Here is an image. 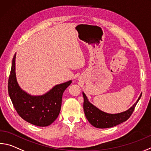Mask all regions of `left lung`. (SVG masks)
Instances as JSON below:
<instances>
[{"label":"left lung","mask_w":151,"mask_h":151,"mask_svg":"<svg viewBox=\"0 0 151 151\" xmlns=\"http://www.w3.org/2000/svg\"><path fill=\"white\" fill-rule=\"evenodd\" d=\"M83 94L84 97L83 108L85 116L92 125L95 127L101 129L114 127L127 121L133 114L137 104L140 100L142 95L141 94L137 102L127 110L119 114H111L101 111L89 102L84 92H83Z\"/></svg>","instance_id":"obj_1"}]
</instances>
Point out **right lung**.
Masks as SVG:
<instances>
[{
	"mask_svg": "<svg viewBox=\"0 0 151 151\" xmlns=\"http://www.w3.org/2000/svg\"><path fill=\"white\" fill-rule=\"evenodd\" d=\"M16 53L14 55L8 83L9 96L16 111L22 118L40 127L51 125L58 117L61 108L62 96L72 83L57 84L42 96H32L21 88L16 80Z\"/></svg>",
	"mask_w": 151,
	"mask_h": 151,
	"instance_id": "1",
	"label": "right lung"
}]
</instances>
